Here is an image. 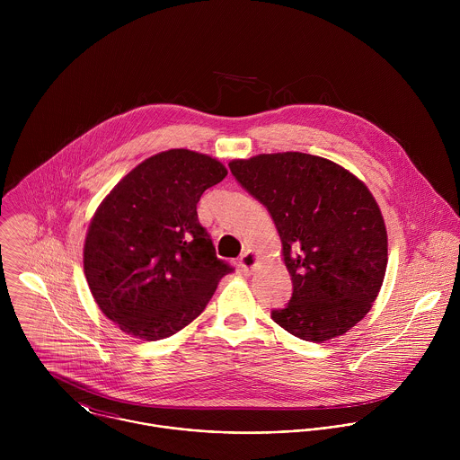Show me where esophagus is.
<instances>
[{
  "label": "esophagus",
  "instance_id": "1",
  "mask_svg": "<svg viewBox=\"0 0 460 460\" xmlns=\"http://www.w3.org/2000/svg\"><path fill=\"white\" fill-rule=\"evenodd\" d=\"M257 262H259L257 253H253V252H246V253L241 257L239 265H241V269L248 274V272H252V269L257 265Z\"/></svg>",
  "mask_w": 460,
  "mask_h": 460
}]
</instances>
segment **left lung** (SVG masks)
<instances>
[{
  "mask_svg": "<svg viewBox=\"0 0 460 460\" xmlns=\"http://www.w3.org/2000/svg\"><path fill=\"white\" fill-rule=\"evenodd\" d=\"M235 181L269 210L292 276V297L270 317L323 343L372 308L388 263V235L368 188L340 164L303 152L234 159Z\"/></svg>",
  "mask_w": 460,
  "mask_h": 460,
  "instance_id": "obj_1",
  "label": "left lung"
}]
</instances>
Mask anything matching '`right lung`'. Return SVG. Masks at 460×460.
Returning <instances> with one entry per match:
<instances>
[{"instance_id":"obj_1","label":"right lung","mask_w":460,"mask_h":460,"mask_svg":"<svg viewBox=\"0 0 460 460\" xmlns=\"http://www.w3.org/2000/svg\"><path fill=\"white\" fill-rule=\"evenodd\" d=\"M226 168L186 148L155 154L99 205L84 241V276L101 312L124 332L155 341L205 310L234 267L216 257L198 221L205 190Z\"/></svg>"}]
</instances>
